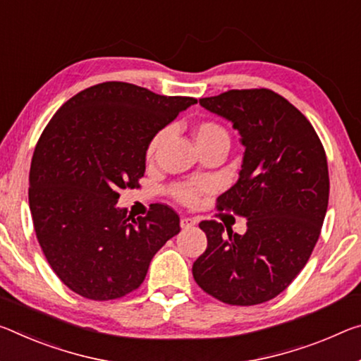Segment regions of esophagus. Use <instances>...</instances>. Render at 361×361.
I'll return each instance as SVG.
<instances>
[{
	"mask_svg": "<svg viewBox=\"0 0 361 361\" xmlns=\"http://www.w3.org/2000/svg\"><path fill=\"white\" fill-rule=\"evenodd\" d=\"M196 223H197L196 219H190V216H183L181 221H180V225H181V228H191V226L196 225Z\"/></svg>",
	"mask_w": 361,
	"mask_h": 361,
	"instance_id": "34e87169",
	"label": "esophagus"
}]
</instances>
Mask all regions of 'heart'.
<instances>
[{"mask_svg": "<svg viewBox=\"0 0 361 361\" xmlns=\"http://www.w3.org/2000/svg\"><path fill=\"white\" fill-rule=\"evenodd\" d=\"M167 135L169 128H162L149 140L146 147L147 160H154V157L157 156L160 146H162V142L167 138ZM194 138H196L199 149L205 146L215 145V142H223V145L226 146L230 145V135H228V131L225 130V127H221L220 123L214 122V120H204V122L197 123L196 128H194ZM204 190H207V183L204 181L180 183V185H175L171 188V196H173L178 202L191 204L194 202L197 194L202 192Z\"/></svg>", "mask_w": 361, "mask_h": 361, "instance_id": "obj_1", "label": "heart"}]
</instances>
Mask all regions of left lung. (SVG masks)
Listing matches in <instances>:
<instances>
[{
	"label": "left lung",
	"mask_w": 361,
	"mask_h": 361,
	"mask_svg": "<svg viewBox=\"0 0 361 361\" xmlns=\"http://www.w3.org/2000/svg\"><path fill=\"white\" fill-rule=\"evenodd\" d=\"M199 104L241 135L239 178L216 209L247 219V231L199 223L207 249L192 276L225 304H263L294 281L322 233L329 199L324 147L304 114L271 90H230Z\"/></svg>",
	"instance_id": "8db88e82"
}]
</instances>
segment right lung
Here are the masks:
<instances>
[{
  "label": "right lung",
  "instance_id": "right-lung-1",
  "mask_svg": "<svg viewBox=\"0 0 361 361\" xmlns=\"http://www.w3.org/2000/svg\"><path fill=\"white\" fill-rule=\"evenodd\" d=\"M196 102L106 82L80 91L49 120L32 157L28 204L44 257L73 293L91 300L130 294L180 233L169 205L133 219L117 201L120 190L140 186L149 140Z\"/></svg>",
  "mask_w": 361,
  "mask_h": 361
}]
</instances>
